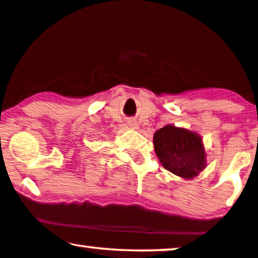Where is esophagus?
I'll return each instance as SVG.
<instances>
[{
	"label": "esophagus",
	"mask_w": 258,
	"mask_h": 258,
	"mask_svg": "<svg viewBox=\"0 0 258 258\" xmlns=\"http://www.w3.org/2000/svg\"><path fill=\"white\" fill-rule=\"evenodd\" d=\"M126 124H128L132 129H137V128H139V124H137V122L134 121V119H130V121H128V123H126Z\"/></svg>",
	"instance_id": "esophagus-1"
}]
</instances>
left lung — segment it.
<instances>
[{
	"mask_svg": "<svg viewBox=\"0 0 258 258\" xmlns=\"http://www.w3.org/2000/svg\"><path fill=\"white\" fill-rule=\"evenodd\" d=\"M202 140V136L192 130L167 124L154 134L155 153L168 171L191 179L207 167Z\"/></svg>",
	"mask_w": 258,
	"mask_h": 258,
	"instance_id": "left-lung-1",
	"label": "left lung"
}]
</instances>
